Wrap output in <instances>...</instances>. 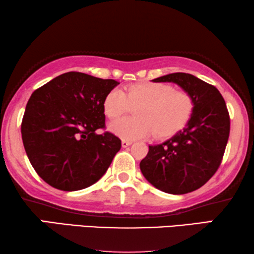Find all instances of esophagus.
<instances>
[{
    "instance_id": "obj_1",
    "label": "esophagus",
    "mask_w": 254,
    "mask_h": 254,
    "mask_svg": "<svg viewBox=\"0 0 254 254\" xmlns=\"http://www.w3.org/2000/svg\"><path fill=\"white\" fill-rule=\"evenodd\" d=\"M131 144H132L131 140H126V139L122 140V147H123V148H127V147H128V146H131Z\"/></svg>"
}]
</instances>
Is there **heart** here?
<instances>
[{
    "label": "heart",
    "mask_w": 254,
    "mask_h": 254,
    "mask_svg": "<svg viewBox=\"0 0 254 254\" xmlns=\"http://www.w3.org/2000/svg\"><path fill=\"white\" fill-rule=\"evenodd\" d=\"M135 118L112 122L108 128L127 140L174 135L187 126L194 111V99L190 92L175 89L170 83L142 82L127 87L124 91L113 89L104 98L107 118L118 119L135 108Z\"/></svg>",
    "instance_id": "b5f03b06"
}]
</instances>
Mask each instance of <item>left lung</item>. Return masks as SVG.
<instances>
[{"label": "left lung", "instance_id": "left-lung-1", "mask_svg": "<svg viewBox=\"0 0 254 254\" xmlns=\"http://www.w3.org/2000/svg\"><path fill=\"white\" fill-rule=\"evenodd\" d=\"M152 81L179 84L192 95L194 111L183 130L149 146L140 170L158 190L185 194L206 184L218 170L231 127L226 103L216 87L192 74L176 72Z\"/></svg>", "mask_w": 254, "mask_h": 254}]
</instances>
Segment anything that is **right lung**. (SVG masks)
I'll return each instance as SVG.
<instances>
[{"label":"right lung","instance_id":"right-lung-1","mask_svg":"<svg viewBox=\"0 0 254 254\" xmlns=\"http://www.w3.org/2000/svg\"><path fill=\"white\" fill-rule=\"evenodd\" d=\"M120 82L66 72L33 92L21 123L22 142L36 173L51 187L78 191L105 174L121 140L105 127L104 98Z\"/></svg>","mask_w":254,"mask_h":254}]
</instances>
